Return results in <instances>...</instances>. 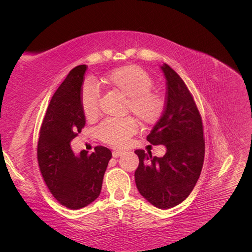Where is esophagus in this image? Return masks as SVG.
Returning a JSON list of instances; mask_svg holds the SVG:
<instances>
[{
	"label": "esophagus",
	"instance_id": "esophagus-1",
	"mask_svg": "<svg viewBox=\"0 0 252 252\" xmlns=\"http://www.w3.org/2000/svg\"><path fill=\"white\" fill-rule=\"evenodd\" d=\"M123 154H124L123 150H113V151H112V157H113V158H119V157H121Z\"/></svg>",
	"mask_w": 252,
	"mask_h": 252
}]
</instances>
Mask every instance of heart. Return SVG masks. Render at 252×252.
I'll use <instances>...</instances> for the list:
<instances>
[{"label": "heart", "instance_id": "obj_1", "mask_svg": "<svg viewBox=\"0 0 252 252\" xmlns=\"http://www.w3.org/2000/svg\"><path fill=\"white\" fill-rule=\"evenodd\" d=\"M97 84L105 89L117 91L126 96L125 108L132 112L144 125H154L161 119L165 109V96L152 89L154 79L135 65L117 68ZM100 93L93 83H86L82 88L80 104L87 120H94L98 113ZM138 131V123L130 117L120 120H105L96 127L98 139L116 147H122Z\"/></svg>", "mask_w": 252, "mask_h": 252}]
</instances>
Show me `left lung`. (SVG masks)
I'll return each instance as SVG.
<instances>
[{"label":"left lung","mask_w":252,"mask_h":252,"mask_svg":"<svg viewBox=\"0 0 252 252\" xmlns=\"http://www.w3.org/2000/svg\"><path fill=\"white\" fill-rule=\"evenodd\" d=\"M166 104L161 119L147 135L152 145H165L164 157L135 150L139 166L134 172L140 193L149 203L168 209L184 201L200 178L205 157L203 122L185 82L167 64Z\"/></svg>","instance_id":"8db88e82"}]
</instances>
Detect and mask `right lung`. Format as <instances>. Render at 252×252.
Wrapping results in <instances>:
<instances>
[{
  "label": "right lung",
  "instance_id": "1",
  "mask_svg": "<svg viewBox=\"0 0 252 252\" xmlns=\"http://www.w3.org/2000/svg\"><path fill=\"white\" fill-rule=\"evenodd\" d=\"M86 65H79L51 97L37 141V163L51 194L69 209H80L100 195L111 151L96 146L94 152L82 150L74 156L70 141L86 124L80 95Z\"/></svg>",
  "mask_w": 252,
  "mask_h": 252
}]
</instances>
